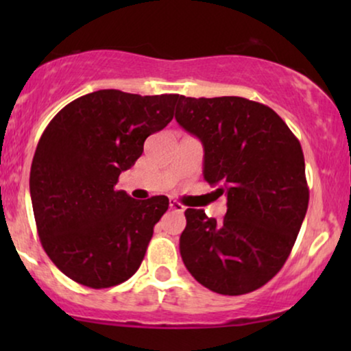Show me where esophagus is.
Segmentation results:
<instances>
[{"mask_svg":"<svg viewBox=\"0 0 351 351\" xmlns=\"http://www.w3.org/2000/svg\"><path fill=\"white\" fill-rule=\"evenodd\" d=\"M169 208L174 210V213H179V214H182L185 210V206L182 204V203H179V201H171Z\"/></svg>","mask_w":351,"mask_h":351,"instance_id":"esophagus-1","label":"esophagus"}]
</instances>
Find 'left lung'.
Masks as SVG:
<instances>
[{"mask_svg":"<svg viewBox=\"0 0 351 351\" xmlns=\"http://www.w3.org/2000/svg\"><path fill=\"white\" fill-rule=\"evenodd\" d=\"M176 119L203 143L204 180L227 195L220 222L185 210L182 261L217 294L256 291L285 265L308 208L300 142L270 107L234 95H180Z\"/></svg>","mask_w":351,"mask_h":351,"instance_id":"8db88e82","label":"left lung"}]
</instances>
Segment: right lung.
Segmentation results:
<instances>
[{
	"label": "right lung",
	"mask_w": 351,
	"mask_h": 351,
	"mask_svg": "<svg viewBox=\"0 0 351 351\" xmlns=\"http://www.w3.org/2000/svg\"><path fill=\"white\" fill-rule=\"evenodd\" d=\"M179 99L102 89L47 124L32 162V206L43 249L70 280L104 289L138 270L169 199L137 201L114 185L145 138L171 123Z\"/></svg>",
	"instance_id": "obj_1"
}]
</instances>
